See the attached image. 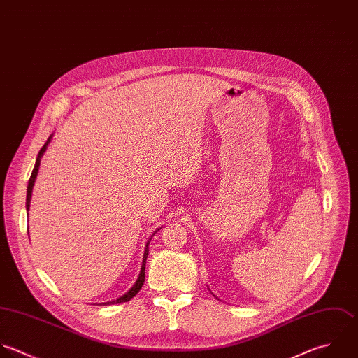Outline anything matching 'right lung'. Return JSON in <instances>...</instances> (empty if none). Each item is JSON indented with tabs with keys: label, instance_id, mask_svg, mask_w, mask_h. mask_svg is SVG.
<instances>
[{
	"label": "right lung",
	"instance_id": "obj_1",
	"mask_svg": "<svg viewBox=\"0 0 358 358\" xmlns=\"http://www.w3.org/2000/svg\"><path fill=\"white\" fill-rule=\"evenodd\" d=\"M51 138H52V135H50V136H48V139L45 141V143H44V145H43V148L40 149V152H38V155H37V159H36V163H34V167H33V171H31V176H30L29 182H27V191H26V210H27V212H29V208H30L31 191H33V185H34V181H36V177H37V173H38L40 162H41V157H43V155H44V152H45V149H47L48 143L51 142ZM157 230H160V229H157ZM157 230H156L155 233H157ZM155 233L152 234V237L155 236ZM152 237H150V238H149V241L146 243L145 252H143V259H142V266H141V272H139V276H138V279H136L135 285H134V286H132V287H131V289H129L124 296L118 297L117 300H111V301H107V303H101L103 306H111V304L127 303V301H129L134 296H136V294H138V292L142 289L143 282H145V265H146V259H148V255H149V243H150Z\"/></svg>",
	"mask_w": 358,
	"mask_h": 358
}]
</instances>
